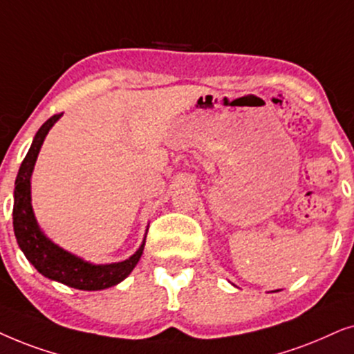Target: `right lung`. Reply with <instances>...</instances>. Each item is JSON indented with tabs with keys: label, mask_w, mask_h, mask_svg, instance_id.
Here are the masks:
<instances>
[{
	"label": "right lung",
	"mask_w": 354,
	"mask_h": 354,
	"mask_svg": "<svg viewBox=\"0 0 354 354\" xmlns=\"http://www.w3.org/2000/svg\"><path fill=\"white\" fill-rule=\"evenodd\" d=\"M63 113L53 115L46 120L41 128L37 131L32 145L27 152L26 158L19 168L16 178V187H14V207H12V225L14 234H16L17 244L21 251L26 254L27 261L39 270L46 279L59 281L71 288L97 291L115 286L126 279L133 268L138 266L140 256H142L145 239L140 248L133 256L122 262L105 263V266H95V263L86 262L84 259L74 256L58 244L50 241L45 236L37 223L34 210L30 202V176L34 171L37 157L41 149V144L51 129V126L59 120Z\"/></svg>",
	"instance_id": "1"
}]
</instances>
